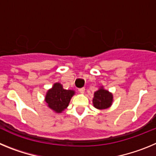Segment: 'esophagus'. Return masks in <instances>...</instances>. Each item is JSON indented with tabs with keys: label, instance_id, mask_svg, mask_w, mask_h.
Segmentation results:
<instances>
[{
	"label": "esophagus",
	"instance_id": "esophagus-1",
	"mask_svg": "<svg viewBox=\"0 0 156 156\" xmlns=\"http://www.w3.org/2000/svg\"><path fill=\"white\" fill-rule=\"evenodd\" d=\"M78 90H79L80 93H84V91H85V88H84V87L79 88V89H78Z\"/></svg>",
	"mask_w": 156,
	"mask_h": 156
}]
</instances>
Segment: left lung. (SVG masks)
<instances>
[{
	"instance_id": "8db88e82",
	"label": "left lung",
	"mask_w": 156,
	"mask_h": 156,
	"mask_svg": "<svg viewBox=\"0 0 156 156\" xmlns=\"http://www.w3.org/2000/svg\"><path fill=\"white\" fill-rule=\"evenodd\" d=\"M112 102V94L108 90L102 88L99 89L94 93L93 98V104L95 108L98 109H105L108 108Z\"/></svg>"
}]
</instances>
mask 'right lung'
<instances>
[{"instance_id": "add662e5", "label": "right lung", "mask_w": 156, "mask_h": 156, "mask_svg": "<svg viewBox=\"0 0 156 156\" xmlns=\"http://www.w3.org/2000/svg\"><path fill=\"white\" fill-rule=\"evenodd\" d=\"M73 94V90H65L62 85L56 83L54 84L53 87L48 91L45 101L49 108L57 112H62L65 108H67Z\"/></svg>"}]
</instances>
